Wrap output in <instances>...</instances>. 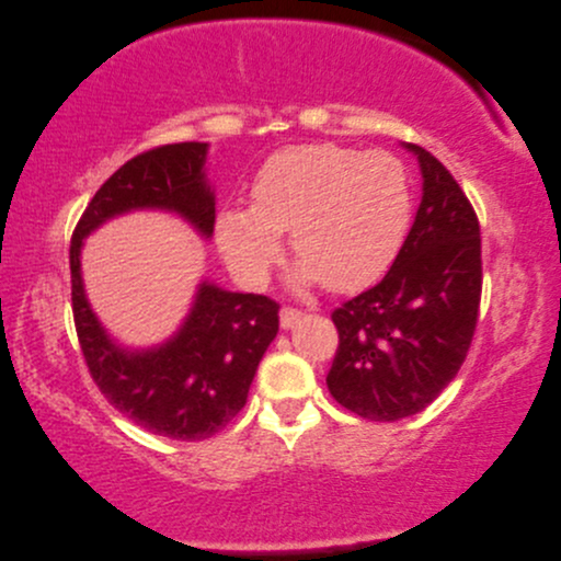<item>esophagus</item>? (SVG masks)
I'll use <instances>...</instances> for the list:
<instances>
[{
	"label": "esophagus",
	"mask_w": 561,
	"mask_h": 561,
	"mask_svg": "<svg viewBox=\"0 0 561 561\" xmlns=\"http://www.w3.org/2000/svg\"><path fill=\"white\" fill-rule=\"evenodd\" d=\"M300 318H302V310H298V308H290V306L280 308V325L286 328V330L296 325Z\"/></svg>",
	"instance_id": "esophagus-1"
}]
</instances>
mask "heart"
I'll list each match as a JSON object with an SVG mask.
<instances>
[{"label":"heart","instance_id":"1","mask_svg":"<svg viewBox=\"0 0 561 561\" xmlns=\"http://www.w3.org/2000/svg\"><path fill=\"white\" fill-rule=\"evenodd\" d=\"M412 218L410 171L390 151L302 144L275 151L251 186V206L218 214L220 251L241 278L261 283L280 236L300 259L298 280L330 290L370 286L390 268Z\"/></svg>","mask_w":561,"mask_h":561}]
</instances>
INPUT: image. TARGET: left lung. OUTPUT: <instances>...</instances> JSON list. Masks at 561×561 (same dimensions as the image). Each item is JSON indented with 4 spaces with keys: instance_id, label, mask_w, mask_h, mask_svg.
<instances>
[{
    "instance_id": "left-lung-1",
    "label": "left lung",
    "mask_w": 561,
    "mask_h": 561,
    "mask_svg": "<svg viewBox=\"0 0 561 561\" xmlns=\"http://www.w3.org/2000/svg\"><path fill=\"white\" fill-rule=\"evenodd\" d=\"M422 204L388 275L330 318L337 351L328 390L365 420L425 410L460 370L482 298V241L470 198L433 153L408 144Z\"/></svg>"
}]
</instances>
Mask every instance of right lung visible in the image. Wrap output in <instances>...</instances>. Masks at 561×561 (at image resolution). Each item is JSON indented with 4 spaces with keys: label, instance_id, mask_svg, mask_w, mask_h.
Wrapping results in <instances>:
<instances>
[{
    "label": "right lung",
    "instance_id": "right-lung-1",
    "mask_svg": "<svg viewBox=\"0 0 561 561\" xmlns=\"http://www.w3.org/2000/svg\"><path fill=\"white\" fill-rule=\"evenodd\" d=\"M206 144H167L114 171L89 201L71 233V310L91 380L124 415L169 439H206L245 405L255 367L278 333L280 306L255 293H228L201 283L186 323L161 347L122 351L91 313L81 283V241L104 220L134 208L176 210L206 238L216 201L206 183Z\"/></svg>",
    "mask_w": 561,
    "mask_h": 561
}]
</instances>
